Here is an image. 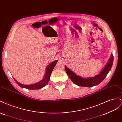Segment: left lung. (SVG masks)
<instances>
[{
	"instance_id": "obj_1",
	"label": "left lung",
	"mask_w": 122,
	"mask_h": 122,
	"mask_svg": "<svg viewBox=\"0 0 122 122\" xmlns=\"http://www.w3.org/2000/svg\"><path fill=\"white\" fill-rule=\"evenodd\" d=\"M113 61V55L111 54L106 65L98 74L95 75L94 77H87L86 78L76 75L74 72L72 71L66 66L65 67L66 73L74 83L79 86L91 87L97 86V85L100 83L105 79L107 75L108 74V73L112 69Z\"/></svg>"
}]
</instances>
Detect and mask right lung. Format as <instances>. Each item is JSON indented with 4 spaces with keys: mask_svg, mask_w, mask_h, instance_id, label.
<instances>
[{
    "mask_svg": "<svg viewBox=\"0 0 122 122\" xmlns=\"http://www.w3.org/2000/svg\"><path fill=\"white\" fill-rule=\"evenodd\" d=\"M57 61V60L51 62V63L49 64L48 66H47L46 69L45 75H44L43 78L40 81L36 83L31 84L30 85H25L21 84L19 82H18L15 78H14V80L15 81V82H16V83L18 84V86H19L20 87L22 88H27V89L28 90H39L40 89V88H42V87L45 86L48 83V81L50 79L51 74L52 73L55 66L56 65Z\"/></svg>",
    "mask_w": 122,
    "mask_h": 122,
    "instance_id": "1",
    "label": "right lung"
}]
</instances>
